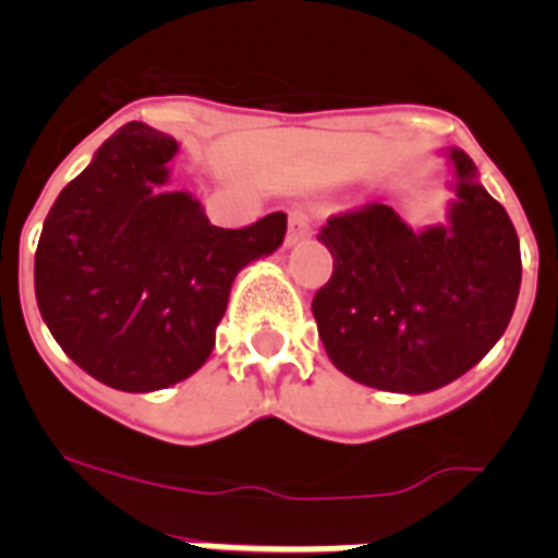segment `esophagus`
I'll list each match as a JSON object with an SVG mask.
<instances>
[{
	"mask_svg": "<svg viewBox=\"0 0 558 558\" xmlns=\"http://www.w3.org/2000/svg\"><path fill=\"white\" fill-rule=\"evenodd\" d=\"M310 234H313V223H310V215H307V209H302V206H295V209H290L288 245L302 243V240H307Z\"/></svg>",
	"mask_w": 558,
	"mask_h": 558,
	"instance_id": "1",
	"label": "esophagus"
}]
</instances>
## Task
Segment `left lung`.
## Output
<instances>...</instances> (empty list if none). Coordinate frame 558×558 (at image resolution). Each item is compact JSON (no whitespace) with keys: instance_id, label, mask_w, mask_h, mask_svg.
<instances>
[{"instance_id":"obj_1","label":"left lung","mask_w":558,"mask_h":558,"mask_svg":"<svg viewBox=\"0 0 558 558\" xmlns=\"http://www.w3.org/2000/svg\"><path fill=\"white\" fill-rule=\"evenodd\" d=\"M450 226L413 231L386 204L332 215V276L313 299L329 360L363 386L427 393L481 363L520 295V240L463 150Z\"/></svg>"}]
</instances>
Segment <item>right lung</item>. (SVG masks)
Here are the masks:
<instances>
[{
    "mask_svg": "<svg viewBox=\"0 0 558 558\" xmlns=\"http://www.w3.org/2000/svg\"><path fill=\"white\" fill-rule=\"evenodd\" d=\"M172 136L128 122L44 220L36 302L58 347L117 391L145 393L198 372L231 282L274 254L288 215L245 229L211 226L190 192H167Z\"/></svg>",
    "mask_w": 558,
    "mask_h": 558,
    "instance_id": "1",
    "label": "right lung"
}]
</instances>
